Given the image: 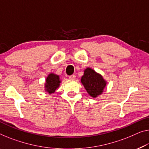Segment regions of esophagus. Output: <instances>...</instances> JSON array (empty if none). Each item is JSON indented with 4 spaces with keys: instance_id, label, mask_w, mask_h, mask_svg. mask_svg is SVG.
I'll return each instance as SVG.
<instances>
[{
    "instance_id": "1",
    "label": "esophagus",
    "mask_w": 149,
    "mask_h": 149,
    "mask_svg": "<svg viewBox=\"0 0 149 149\" xmlns=\"http://www.w3.org/2000/svg\"><path fill=\"white\" fill-rule=\"evenodd\" d=\"M69 78H70V79H72V80H74L75 79V75H70V76H69Z\"/></svg>"
}]
</instances>
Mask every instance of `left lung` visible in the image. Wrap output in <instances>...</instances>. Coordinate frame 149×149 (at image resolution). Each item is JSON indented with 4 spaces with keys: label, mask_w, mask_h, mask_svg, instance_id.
<instances>
[{
    "label": "left lung",
    "mask_w": 149,
    "mask_h": 149,
    "mask_svg": "<svg viewBox=\"0 0 149 149\" xmlns=\"http://www.w3.org/2000/svg\"><path fill=\"white\" fill-rule=\"evenodd\" d=\"M81 81L88 94L93 97L100 95L106 86V82L102 76L90 68L84 71Z\"/></svg>",
    "instance_id": "1"
}]
</instances>
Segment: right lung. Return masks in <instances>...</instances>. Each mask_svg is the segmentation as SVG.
<instances>
[{"label": "right lung", "mask_w": 149, "mask_h": 149, "mask_svg": "<svg viewBox=\"0 0 149 149\" xmlns=\"http://www.w3.org/2000/svg\"><path fill=\"white\" fill-rule=\"evenodd\" d=\"M61 81L59 80V75L54 74H50L46 79L45 91L49 94L54 93L56 89L59 86Z\"/></svg>", "instance_id": "obj_1"}]
</instances>
